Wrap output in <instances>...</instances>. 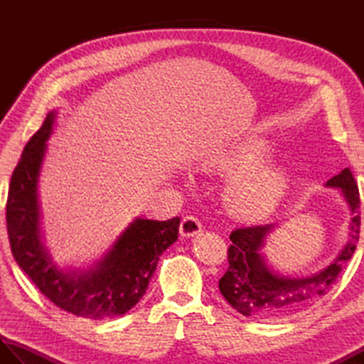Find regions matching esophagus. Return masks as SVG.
<instances>
[{"instance_id": "34e87169", "label": "esophagus", "mask_w": 364, "mask_h": 364, "mask_svg": "<svg viewBox=\"0 0 364 364\" xmlns=\"http://www.w3.org/2000/svg\"><path fill=\"white\" fill-rule=\"evenodd\" d=\"M198 233H202V222L194 218V215H186V218H183L180 225V236L194 237Z\"/></svg>"}]
</instances>
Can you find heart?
Masks as SVG:
<instances>
[{"mask_svg":"<svg viewBox=\"0 0 364 364\" xmlns=\"http://www.w3.org/2000/svg\"><path fill=\"white\" fill-rule=\"evenodd\" d=\"M266 141H242L219 150L210 167L233 173L225 184L223 200L242 219H262L275 211L291 186V173L278 162H264L272 154Z\"/></svg>","mask_w":364,"mask_h":364,"instance_id":"heart-1","label":"heart"}]
</instances>
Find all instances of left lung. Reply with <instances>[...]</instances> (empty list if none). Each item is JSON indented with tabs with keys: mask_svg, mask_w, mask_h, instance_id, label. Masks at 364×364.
Segmentation results:
<instances>
[{
	"mask_svg": "<svg viewBox=\"0 0 364 364\" xmlns=\"http://www.w3.org/2000/svg\"><path fill=\"white\" fill-rule=\"evenodd\" d=\"M338 189L349 208L347 242L327 267L308 277H284L267 262L262 249L277 223L235 230L230 235L228 270L219 280L220 294L237 313L252 318H284L314 304L335 283L352 258L360 237V194L349 168L326 183Z\"/></svg>",
	"mask_w": 364,
	"mask_h": 364,
	"instance_id": "obj_1",
	"label": "left lung"
}]
</instances>
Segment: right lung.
<instances>
[{"instance_id":"right-lung-1","label":"right lung","mask_w":364,"mask_h":364,"mask_svg":"<svg viewBox=\"0 0 364 364\" xmlns=\"http://www.w3.org/2000/svg\"><path fill=\"white\" fill-rule=\"evenodd\" d=\"M58 119L50 111L15 167L6 206L11 250L20 269L64 311L89 319L123 316L149 288L159 257L178 237L180 219L136 218L87 267H60L45 244L38 181Z\"/></svg>"}]
</instances>
